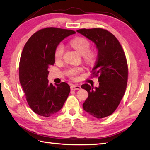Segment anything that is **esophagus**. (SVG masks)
Segmentation results:
<instances>
[{
  "label": "esophagus",
  "instance_id": "obj_1",
  "mask_svg": "<svg viewBox=\"0 0 150 150\" xmlns=\"http://www.w3.org/2000/svg\"><path fill=\"white\" fill-rule=\"evenodd\" d=\"M81 87L79 85H73L71 86V91H75V90H80Z\"/></svg>",
  "mask_w": 150,
  "mask_h": 150
}]
</instances>
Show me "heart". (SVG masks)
I'll return each mask as SVG.
<instances>
[{"instance_id":"1","label":"heart","mask_w":150,"mask_h":150,"mask_svg":"<svg viewBox=\"0 0 150 150\" xmlns=\"http://www.w3.org/2000/svg\"><path fill=\"white\" fill-rule=\"evenodd\" d=\"M70 45L80 53L83 55L86 62L88 63H92L95 61V55L92 51L89 50L91 44L88 40L84 37L78 36L72 39L70 41ZM63 53H64V46L60 44L57 45L55 50L54 56L56 61H59L62 59ZM83 69L81 67H69L66 71V74L72 79H77V75L80 73L83 72Z\"/></svg>"}]
</instances>
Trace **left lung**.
Listing matches in <instances>:
<instances>
[{"instance_id": "obj_1", "label": "left lung", "mask_w": 150, "mask_h": 150, "mask_svg": "<svg viewBox=\"0 0 150 150\" xmlns=\"http://www.w3.org/2000/svg\"><path fill=\"white\" fill-rule=\"evenodd\" d=\"M77 32L92 41L98 50L92 75L98 77L99 86L81 85L88 94L83 107L93 117L105 118L116 110L125 93L128 82L126 55L117 38L107 30L98 28Z\"/></svg>"}]
</instances>
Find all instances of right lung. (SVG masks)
<instances>
[{
	"label": "right lung",
	"mask_w": 150,
	"mask_h": 150,
	"mask_svg": "<svg viewBox=\"0 0 150 150\" xmlns=\"http://www.w3.org/2000/svg\"><path fill=\"white\" fill-rule=\"evenodd\" d=\"M75 34L71 30L45 28L34 33L25 44L19 64L20 83L28 105L40 116L50 117L63 107L70 93L65 82L49 83V67L54 65V53L59 43Z\"/></svg>",
	"instance_id": "obj_1"
}]
</instances>
